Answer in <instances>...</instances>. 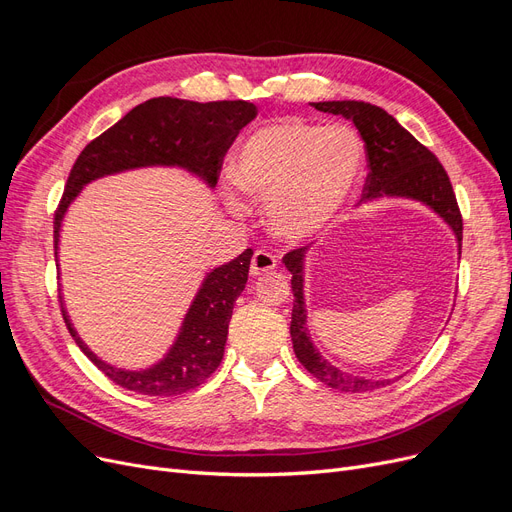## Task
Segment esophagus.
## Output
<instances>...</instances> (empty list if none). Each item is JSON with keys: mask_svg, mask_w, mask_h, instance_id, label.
Here are the masks:
<instances>
[{"mask_svg": "<svg viewBox=\"0 0 512 512\" xmlns=\"http://www.w3.org/2000/svg\"><path fill=\"white\" fill-rule=\"evenodd\" d=\"M277 267V260L273 254L265 252V250H258L254 256H252V262H250V273L252 275H262V273H269Z\"/></svg>", "mask_w": 512, "mask_h": 512, "instance_id": "1", "label": "esophagus"}]
</instances>
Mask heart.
<instances>
[{
	"mask_svg": "<svg viewBox=\"0 0 512 512\" xmlns=\"http://www.w3.org/2000/svg\"><path fill=\"white\" fill-rule=\"evenodd\" d=\"M361 164L363 143L352 128L286 119L247 138L235 162V181L241 190L267 200L273 232L284 239H307L342 209ZM232 207L241 209L237 200Z\"/></svg>",
	"mask_w": 512,
	"mask_h": 512,
	"instance_id": "heart-1",
	"label": "heart"
}]
</instances>
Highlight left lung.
I'll return each instance as SVG.
<instances>
[{
  "mask_svg": "<svg viewBox=\"0 0 512 512\" xmlns=\"http://www.w3.org/2000/svg\"><path fill=\"white\" fill-rule=\"evenodd\" d=\"M314 108L322 113L342 115L352 119L356 130L361 132L365 141L367 166L369 173L363 183L361 203L378 196H404L421 200L436 211L440 218L453 228L457 241L461 243L463 220L453 192L451 179H448L444 166L433 153L416 141V138L401 128L393 115H389L380 106L356 100H333V102H314ZM307 247H297L284 256V265L292 273V322L290 337L292 348L301 365L324 382L331 389L344 393H367L395 380H365L359 376L346 374V371L333 367L327 359H322L314 348L312 337L307 331V314L303 301V256Z\"/></svg>",
  "mask_w": 512,
  "mask_h": 512,
  "instance_id": "8db88e82",
  "label": "left lung"
}]
</instances>
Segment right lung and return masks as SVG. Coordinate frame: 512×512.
I'll return each mask as SVG.
<instances>
[{"instance_id": "obj_1", "label": "right lung", "mask_w": 512, "mask_h": 512, "mask_svg": "<svg viewBox=\"0 0 512 512\" xmlns=\"http://www.w3.org/2000/svg\"><path fill=\"white\" fill-rule=\"evenodd\" d=\"M256 115V106L245 100L203 104L179 98H151L134 106L76 158L53 220L55 260L61 220L85 183L119 170L164 164L188 168L213 188L218 183L226 151L235 143L239 130ZM252 254V250H245L228 265L207 275L183 320L175 346L158 365L145 371H123L100 361L72 329L64 305L61 314L76 346L106 378L123 389L153 397L188 393L203 384L222 363L232 305L245 288Z\"/></svg>"}]
</instances>
